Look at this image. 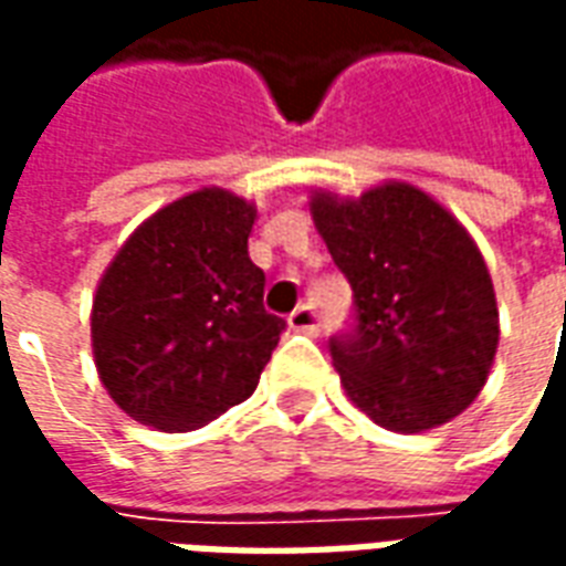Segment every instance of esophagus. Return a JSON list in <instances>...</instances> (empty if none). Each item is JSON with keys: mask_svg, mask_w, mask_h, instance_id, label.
Listing matches in <instances>:
<instances>
[{"mask_svg": "<svg viewBox=\"0 0 566 566\" xmlns=\"http://www.w3.org/2000/svg\"><path fill=\"white\" fill-rule=\"evenodd\" d=\"M287 324H291V327H294V331H300V333H308V336H318V333H321L318 308L312 306V303H306V306H296L294 312H291V318H287Z\"/></svg>", "mask_w": 566, "mask_h": 566, "instance_id": "esophagus-1", "label": "esophagus"}]
</instances>
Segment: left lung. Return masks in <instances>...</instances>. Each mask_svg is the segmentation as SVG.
Segmentation results:
<instances>
[{"instance_id":"left-lung-1","label":"left lung","mask_w":566,"mask_h":566,"mask_svg":"<svg viewBox=\"0 0 566 566\" xmlns=\"http://www.w3.org/2000/svg\"><path fill=\"white\" fill-rule=\"evenodd\" d=\"M312 218L355 294L331 357L357 409L397 433L461 416L500 336L491 275L467 230L409 185L318 193Z\"/></svg>"}]
</instances>
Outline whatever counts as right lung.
<instances>
[{
    "label": "right lung",
    "mask_w": 566,
    "mask_h": 566,
    "mask_svg": "<svg viewBox=\"0 0 566 566\" xmlns=\"http://www.w3.org/2000/svg\"><path fill=\"white\" fill-rule=\"evenodd\" d=\"M254 206L197 190L129 235L93 300V355L129 418L197 430L248 400L284 333L248 258Z\"/></svg>",
    "instance_id": "add662e5"
}]
</instances>
